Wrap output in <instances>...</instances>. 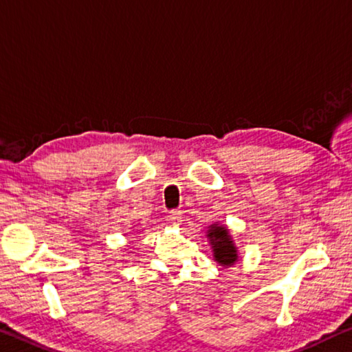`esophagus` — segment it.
Wrapping results in <instances>:
<instances>
[{"label": "esophagus", "mask_w": 352, "mask_h": 352, "mask_svg": "<svg viewBox=\"0 0 352 352\" xmlns=\"http://www.w3.org/2000/svg\"><path fill=\"white\" fill-rule=\"evenodd\" d=\"M169 221L174 226H180L182 221H183V213H182V211H178V210L170 211V213H169Z\"/></svg>", "instance_id": "1"}]
</instances>
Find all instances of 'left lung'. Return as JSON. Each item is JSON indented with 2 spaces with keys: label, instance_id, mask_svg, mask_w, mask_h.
<instances>
[{
  "label": "left lung",
  "instance_id": "left-lung-1",
  "mask_svg": "<svg viewBox=\"0 0 352 352\" xmlns=\"http://www.w3.org/2000/svg\"><path fill=\"white\" fill-rule=\"evenodd\" d=\"M206 238H208L211 250H213V260L217 265L222 267H230L236 263L239 252L227 226L217 224V222L208 226Z\"/></svg>",
  "mask_w": 352,
  "mask_h": 352
}]
</instances>
